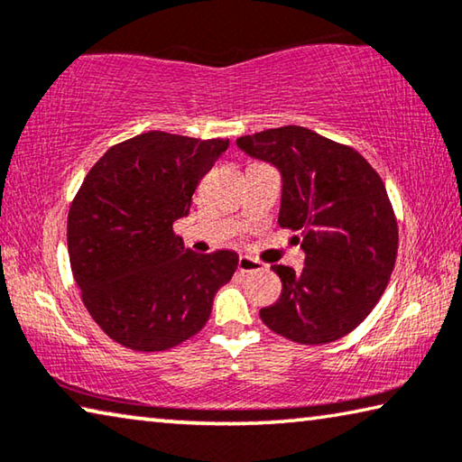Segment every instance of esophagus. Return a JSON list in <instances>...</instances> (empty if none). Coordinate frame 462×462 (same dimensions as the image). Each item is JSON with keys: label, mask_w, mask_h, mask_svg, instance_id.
Instances as JSON below:
<instances>
[{"label": "esophagus", "mask_w": 462, "mask_h": 462, "mask_svg": "<svg viewBox=\"0 0 462 462\" xmlns=\"http://www.w3.org/2000/svg\"><path fill=\"white\" fill-rule=\"evenodd\" d=\"M264 267L263 263L250 259V256H240L238 259V271L240 273H254V271H261Z\"/></svg>", "instance_id": "1"}]
</instances>
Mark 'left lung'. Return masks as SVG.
<instances>
[{
	"instance_id": "8db88e82",
	"label": "left lung",
	"mask_w": 462,
	"mask_h": 462,
	"mask_svg": "<svg viewBox=\"0 0 462 462\" xmlns=\"http://www.w3.org/2000/svg\"><path fill=\"white\" fill-rule=\"evenodd\" d=\"M281 175L279 226L301 234L300 273L271 267L283 289L261 310L273 332L300 344L342 338L377 306L397 256V222L385 185L355 148L301 126L236 140Z\"/></svg>"
}]
</instances>
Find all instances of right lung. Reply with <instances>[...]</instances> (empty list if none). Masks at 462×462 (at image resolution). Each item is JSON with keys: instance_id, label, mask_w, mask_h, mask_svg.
<instances>
[{"instance_id": "1", "label": "right lung", "mask_w": 462, "mask_h": 462, "mask_svg": "<svg viewBox=\"0 0 462 462\" xmlns=\"http://www.w3.org/2000/svg\"><path fill=\"white\" fill-rule=\"evenodd\" d=\"M226 148V138L152 130L109 148L85 177L69 209V259L85 308L122 346L154 353L191 338L236 271L234 250L198 254L173 232Z\"/></svg>"}]
</instances>
